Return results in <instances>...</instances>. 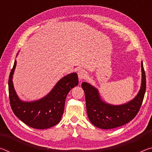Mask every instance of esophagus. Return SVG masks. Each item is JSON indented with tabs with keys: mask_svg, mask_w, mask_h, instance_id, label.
<instances>
[{
	"mask_svg": "<svg viewBox=\"0 0 152 152\" xmlns=\"http://www.w3.org/2000/svg\"><path fill=\"white\" fill-rule=\"evenodd\" d=\"M86 72L85 70H80L78 72V79L79 80H82V79L85 78L86 77Z\"/></svg>",
	"mask_w": 152,
	"mask_h": 152,
	"instance_id": "34e87169",
	"label": "esophagus"
}]
</instances>
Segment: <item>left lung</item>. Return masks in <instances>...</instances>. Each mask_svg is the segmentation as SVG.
<instances>
[{"instance_id":"8db88e82","label":"left lung","mask_w":152,"mask_h":152,"mask_svg":"<svg viewBox=\"0 0 152 152\" xmlns=\"http://www.w3.org/2000/svg\"><path fill=\"white\" fill-rule=\"evenodd\" d=\"M141 83L137 95L132 100L121 104L104 101L96 87L87 82L82 83L85 93L86 111L88 119L96 127L110 129L131 121L136 116L142 104L146 89V79L143 61L141 62Z\"/></svg>"}]
</instances>
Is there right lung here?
<instances>
[{
    "mask_svg": "<svg viewBox=\"0 0 152 152\" xmlns=\"http://www.w3.org/2000/svg\"><path fill=\"white\" fill-rule=\"evenodd\" d=\"M18 54L19 52L17 57ZM16 66L15 60L9 78L10 103L14 114L34 129H45L57 125L62 117L67 95L78 84L77 74H68L62 77L45 96L35 101H25L20 99L14 88L12 78Z\"/></svg>",
    "mask_w": 152,
    "mask_h": 152,
    "instance_id": "obj_1",
    "label": "right lung"
}]
</instances>
